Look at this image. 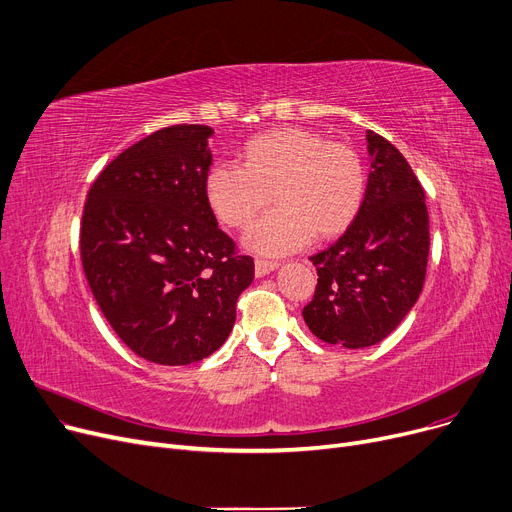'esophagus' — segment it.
Segmentation results:
<instances>
[{
    "instance_id": "esophagus-1",
    "label": "esophagus",
    "mask_w": 512,
    "mask_h": 512,
    "mask_svg": "<svg viewBox=\"0 0 512 512\" xmlns=\"http://www.w3.org/2000/svg\"><path fill=\"white\" fill-rule=\"evenodd\" d=\"M278 267H280V265H278L276 261H265V259H257V261H255V276H257V278H263V276H267V274L276 272Z\"/></svg>"
}]
</instances>
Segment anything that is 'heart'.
I'll use <instances>...</instances> for the list:
<instances>
[{
    "label": "heart",
    "mask_w": 512,
    "mask_h": 512,
    "mask_svg": "<svg viewBox=\"0 0 512 512\" xmlns=\"http://www.w3.org/2000/svg\"><path fill=\"white\" fill-rule=\"evenodd\" d=\"M245 249L280 257L303 249L317 234L334 238L348 230L365 197V168L353 147L326 141L309 128L288 126L253 137L242 151V168L215 164L205 178V197L220 222L247 228Z\"/></svg>",
    "instance_id": "b5f03b06"
}]
</instances>
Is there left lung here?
Returning a JSON list of instances; mask_svg holds the SVG:
<instances>
[{"label": "left lung", "instance_id": "8db88e82", "mask_svg": "<svg viewBox=\"0 0 512 512\" xmlns=\"http://www.w3.org/2000/svg\"><path fill=\"white\" fill-rule=\"evenodd\" d=\"M371 172L361 211L332 247L311 257L309 330L328 344L367 348L390 336L417 303L429 253L425 193L407 159L367 130Z\"/></svg>", "mask_w": 512, "mask_h": 512}]
</instances>
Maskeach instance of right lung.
<instances>
[{"instance_id":"right-lung-1","label":"right lung","mask_w":512,"mask_h":512,"mask_svg":"<svg viewBox=\"0 0 512 512\" xmlns=\"http://www.w3.org/2000/svg\"><path fill=\"white\" fill-rule=\"evenodd\" d=\"M213 130L178 124L128 147L93 182L80 257L122 342L157 365L213 355L255 263L234 253L205 197Z\"/></svg>"}]
</instances>
